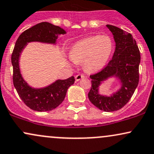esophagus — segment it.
<instances>
[{
	"label": "esophagus",
	"instance_id": "1",
	"mask_svg": "<svg viewBox=\"0 0 154 154\" xmlns=\"http://www.w3.org/2000/svg\"><path fill=\"white\" fill-rule=\"evenodd\" d=\"M83 78H85V76L83 75H79H79L75 76V80L76 81H79L81 79H83Z\"/></svg>",
	"mask_w": 154,
	"mask_h": 154
}]
</instances>
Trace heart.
I'll list each match as a JSON object with an SVG mask.
<instances>
[{
  "instance_id": "1",
  "label": "heart",
  "mask_w": 154,
  "mask_h": 154,
  "mask_svg": "<svg viewBox=\"0 0 154 154\" xmlns=\"http://www.w3.org/2000/svg\"><path fill=\"white\" fill-rule=\"evenodd\" d=\"M113 50L112 38L107 35L88 37L77 42L72 47L71 62H84L85 69L96 72L107 64Z\"/></svg>"
}]
</instances>
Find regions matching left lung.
I'll list each match as a JSON object with an SVG mask.
<instances>
[{
  "mask_svg": "<svg viewBox=\"0 0 154 154\" xmlns=\"http://www.w3.org/2000/svg\"><path fill=\"white\" fill-rule=\"evenodd\" d=\"M106 26L113 35L116 50L112 59L104 69L90 76L92 87L88 97L100 110L112 112L120 110L127 104L138 86L140 54L132 35L115 26L107 24ZM112 77L119 80V90L110 96L100 94L99 90L101 83Z\"/></svg>",
  "mask_w": 154,
  "mask_h": 154,
  "instance_id": "obj_1",
  "label": "left lung"
}]
</instances>
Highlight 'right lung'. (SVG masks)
Segmentation results:
<instances>
[{"label":"right lung","mask_w":154,"mask_h":154,"mask_svg":"<svg viewBox=\"0 0 154 154\" xmlns=\"http://www.w3.org/2000/svg\"><path fill=\"white\" fill-rule=\"evenodd\" d=\"M61 27L48 22H42L23 31L16 41L11 56L13 82L18 95L29 108L38 112L50 111L64 100L68 88L75 82V77L57 79L42 88H34L24 80L19 67V59L24 48L30 42L56 44L59 35L65 34Z\"/></svg>","instance_id":"add662e5"}]
</instances>
